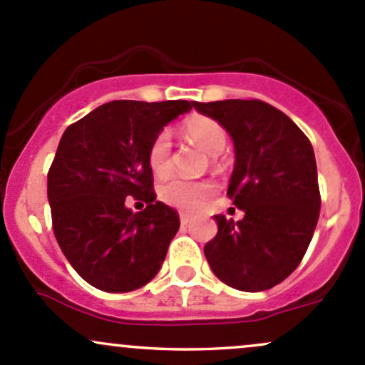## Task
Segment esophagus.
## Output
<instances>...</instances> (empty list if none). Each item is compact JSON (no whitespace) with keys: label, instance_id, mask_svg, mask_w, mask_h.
Returning a JSON list of instances; mask_svg holds the SVG:
<instances>
[{"label":"esophagus","instance_id":"34e87169","mask_svg":"<svg viewBox=\"0 0 365 365\" xmlns=\"http://www.w3.org/2000/svg\"><path fill=\"white\" fill-rule=\"evenodd\" d=\"M191 219H193V217H191L190 214H184V212L181 214V222H182V225H190Z\"/></svg>","mask_w":365,"mask_h":365}]
</instances>
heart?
<instances>
[{"label": "heart", "mask_w": 365, "mask_h": 365, "mask_svg": "<svg viewBox=\"0 0 365 365\" xmlns=\"http://www.w3.org/2000/svg\"><path fill=\"white\" fill-rule=\"evenodd\" d=\"M184 134L190 137L209 155H219L226 148V132L217 121L207 116H193L184 121ZM172 140L167 130L158 132L151 140L148 150V162L156 175H167L170 172ZM212 193V184L205 181H190V179L175 178L167 181L160 190V197L168 205L179 207L184 210L198 209Z\"/></svg>", "instance_id": "b5f03b06"}]
</instances>
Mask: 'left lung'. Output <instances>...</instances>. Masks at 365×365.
Returning <instances> with one entry per match:
<instances>
[{"mask_svg": "<svg viewBox=\"0 0 365 365\" xmlns=\"http://www.w3.org/2000/svg\"><path fill=\"white\" fill-rule=\"evenodd\" d=\"M228 132L235 167L228 195L244 219L214 215L217 235L203 247L214 275L230 287L259 292L297 268L320 212L315 153L280 109L262 101L195 103Z\"/></svg>", "mask_w": 365, "mask_h": 365, "instance_id": "obj_1", "label": "left lung"}]
</instances>
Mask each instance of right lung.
<instances>
[{
	"label": "right lung",
	"mask_w": 365,
	"mask_h": 365,
	"mask_svg": "<svg viewBox=\"0 0 365 365\" xmlns=\"http://www.w3.org/2000/svg\"><path fill=\"white\" fill-rule=\"evenodd\" d=\"M193 101H111L66 128L48 172L53 233L78 275L104 292H130L156 277L179 215L156 202L151 140ZM128 196L148 203L143 213Z\"/></svg>",
	"instance_id": "add662e5"
}]
</instances>
